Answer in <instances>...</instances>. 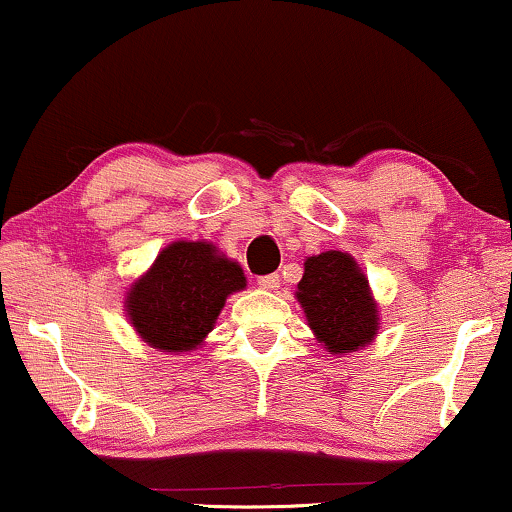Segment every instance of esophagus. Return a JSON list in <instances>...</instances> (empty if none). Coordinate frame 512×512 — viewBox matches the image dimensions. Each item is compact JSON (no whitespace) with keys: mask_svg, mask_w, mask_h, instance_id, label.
Masks as SVG:
<instances>
[{"mask_svg":"<svg viewBox=\"0 0 512 512\" xmlns=\"http://www.w3.org/2000/svg\"><path fill=\"white\" fill-rule=\"evenodd\" d=\"M257 285L262 287V290H278V287H280V278L276 276V273H269V276L257 278Z\"/></svg>","mask_w":512,"mask_h":512,"instance_id":"obj_1","label":"esophagus"}]
</instances>
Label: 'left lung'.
Returning a JSON list of instances; mask_svg holds the SVG:
<instances>
[{
	"mask_svg": "<svg viewBox=\"0 0 512 512\" xmlns=\"http://www.w3.org/2000/svg\"><path fill=\"white\" fill-rule=\"evenodd\" d=\"M294 297L308 327L329 355H348L373 343L380 329L378 301L357 259L341 250L306 257Z\"/></svg>",
	"mask_w": 512,
	"mask_h": 512,
	"instance_id": "1",
	"label": "left lung"
}]
</instances>
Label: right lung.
<instances>
[{"mask_svg": "<svg viewBox=\"0 0 512 512\" xmlns=\"http://www.w3.org/2000/svg\"><path fill=\"white\" fill-rule=\"evenodd\" d=\"M241 264L211 241H171L125 292L129 325L150 348L183 355L206 343L227 297L246 290Z\"/></svg>", "mask_w": 512, "mask_h": 512, "instance_id": "obj_1", "label": "right lung"}]
</instances>
